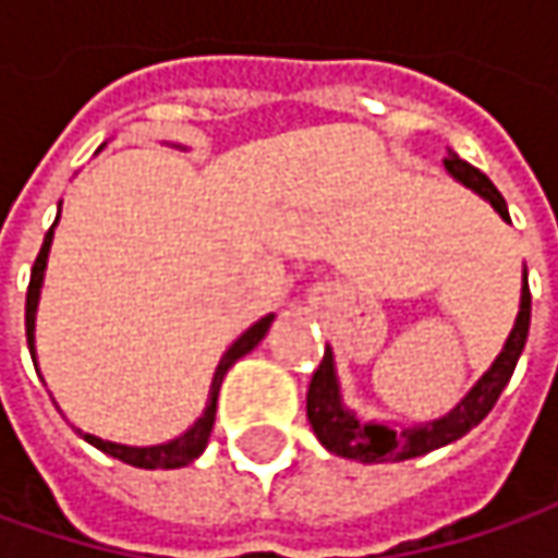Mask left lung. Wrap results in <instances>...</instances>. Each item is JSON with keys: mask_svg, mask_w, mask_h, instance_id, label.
Wrapping results in <instances>:
<instances>
[{"mask_svg": "<svg viewBox=\"0 0 558 558\" xmlns=\"http://www.w3.org/2000/svg\"><path fill=\"white\" fill-rule=\"evenodd\" d=\"M444 167L457 183L472 189L478 198H484L509 223L504 195L497 192V185L490 183L482 170H475L472 163L462 161L457 151H447ZM527 326H531V291H527V269H522L519 313H515V323H512V332L506 338L504 351L487 366V373L465 391V397H460V403L450 413L432 418V422H416V425L375 422V418L363 422L356 416L354 410L344 403L332 348H326L319 369L313 373L311 391H307V418H311L316 438L329 453L354 462H403L413 460V457H425V453H432L438 447L460 440L465 432H472L494 410L497 397L504 395L506 381L512 378V369H515L519 356L525 351Z\"/></svg>", "mask_w": 558, "mask_h": 558, "instance_id": "8db88e82", "label": "left lung"}]
</instances>
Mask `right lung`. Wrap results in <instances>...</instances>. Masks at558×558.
<instances>
[{
  "label": "right lung",
  "instance_id": "right-lung-1",
  "mask_svg": "<svg viewBox=\"0 0 558 558\" xmlns=\"http://www.w3.org/2000/svg\"><path fill=\"white\" fill-rule=\"evenodd\" d=\"M180 148H183V145H180ZM58 217H61V204H58ZM58 217H54L52 229L46 232L43 247H39V254H36V264H33L31 272V289H27V348H31L36 373H39V363H36V307H39V291H43V279H46V264H49V251H52ZM272 319H276L272 313L264 316V319H257L247 332L239 335V338L226 348V354L220 356V363H217V369H214V378H210V391H207V403H204L202 416L195 418L183 435L163 440V444L130 447V444H118V440H101L98 435H89V432H83V428H76V425L74 432L86 440V444H93L96 450H101V453L126 462V465H136V469H183L189 462H195L204 453L207 438H210V428H214V418H217V397H220V385H223L226 373L235 366V360H242L245 354H251V351L264 341V335L269 332Z\"/></svg>",
  "mask_w": 558,
  "mask_h": 558
}]
</instances>
